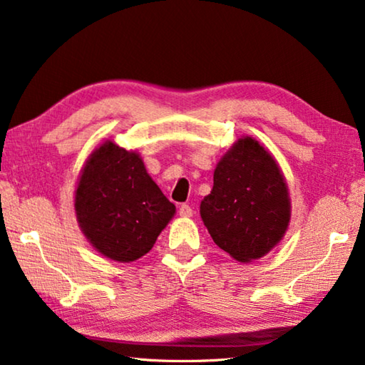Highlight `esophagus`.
<instances>
[{
  "label": "esophagus",
  "instance_id": "esophagus-1",
  "mask_svg": "<svg viewBox=\"0 0 365 365\" xmlns=\"http://www.w3.org/2000/svg\"><path fill=\"white\" fill-rule=\"evenodd\" d=\"M178 214H180L182 217H190L193 214L192 206H190V205H180V206H178Z\"/></svg>",
  "mask_w": 365,
  "mask_h": 365
}]
</instances>
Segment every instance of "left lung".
<instances>
[{
  "label": "left lung",
  "mask_w": 365,
  "mask_h": 365,
  "mask_svg": "<svg viewBox=\"0 0 365 365\" xmlns=\"http://www.w3.org/2000/svg\"><path fill=\"white\" fill-rule=\"evenodd\" d=\"M201 217L214 244L237 262L266 255L284 235L291 203L281 170L252 138H242L214 170Z\"/></svg>",
  "instance_id": "1"
}]
</instances>
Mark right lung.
<instances>
[{
    "label": "right lung",
    "mask_w": 365,
    "mask_h": 365,
    "mask_svg": "<svg viewBox=\"0 0 365 365\" xmlns=\"http://www.w3.org/2000/svg\"><path fill=\"white\" fill-rule=\"evenodd\" d=\"M74 207L91 244L103 257L123 263L146 255L175 212L140 155L112 141L86 162Z\"/></svg>",
    "instance_id": "1"
}]
</instances>
